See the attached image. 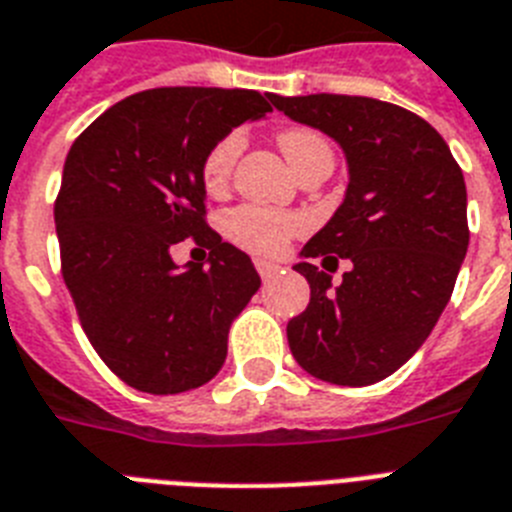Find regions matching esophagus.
<instances>
[{
    "instance_id": "1",
    "label": "esophagus",
    "mask_w": 512,
    "mask_h": 512,
    "mask_svg": "<svg viewBox=\"0 0 512 512\" xmlns=\"http://www.w3.org/2000/svg\"><path fill=\"white\" fill-rule=\"evenodd\" d=\"M255 268H257V273H260V278H263V281H268V278H273L278 273V265L268 263V260H255Z\"/></svg>"
}]
</instances>
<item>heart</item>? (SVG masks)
Wrapping results in <instances>:
<instances>
[{"instance_id": "b5f03b06", "label": "heart", "mask_w": 512, "mask_h": 512, "mask_svg": "<svg viewBox=\"0 0 512 512\" xmlns=\"http://www.w3.org/2000/svg\"><path fill=\"white\" fill-rule=\"evenodd\" d=\"M278 145H281L283 156L289 158L291 166H299L304 158L317 156V153L333 156L328 140L320 132L304 130V127L283 130L278 135ZM239 153H242L239 132H229L210 145L203 158V166H200L203 184L210 192L226 187ZM304 226H307V221L296 213H281V210L260 208V205H242V208L229 210L223 218V229H226V236L231 242L249 249V252H257V255H281L283 249L289 247L291 239L302 234Z\"/></svg>"}]
</instances>
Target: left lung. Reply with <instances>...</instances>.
<instances>
[{
    "mask_svg": "<svg viewBox=\"0 0 512 512\" xmlns=\"http://www.w3.org/2000/svg\"><path fill=\"white\" fill-rule=\"evenodd\" d=\"M346 153L349 187L302 257L351 260L341 286L312 263L294 270L309 304L286 336L299 367L333 385H372L419 351L468 249L466 182L440 132L414 111L364 96H270ZM338 263V260H336Z\"/></svg>",
    "mask_w": 512,
    "mask_h": 512,
    "instance_id": "left-lung-1",
    "label": "left lung"
}]
</instances>
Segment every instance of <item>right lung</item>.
I'll return each instance as SVG.
<instances>
[{
	"instance_id": "obj_1",
	"label": "right lung",
	"mask_w": 512,
	"mask_h": 512,
	"mask_svg": "<svg viewBox=\"0 0 512 512\" xmlns=\"http://www.w3.org/2000/svg\"><path fill=\"white\" fill-rule=\"evenodd\" d=\"M268 111L257 90H143L67 153L54 205L64 283L93 349L135 390L184 393L226 362L231 322L260 276L205 223L200 166L218 137ZM187 235L211 249L208 269L170 260Z\"/></svg>"
}]
</instances>
